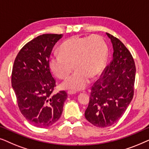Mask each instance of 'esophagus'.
<instances>
[{
	"label": "esophagus",
	"instance_id": "1",
	"mask_svg": "<svg viewBox=\"0 0 149 149\" xmlns=\"http://www.w3.org/2000/svg\"><path fill=\"white\" fill-rule=\"evenodd\" d=\"M76 93V92L74 91H72V90H69L68 91V95H73V94H75Z\"/></svg>",
	"mask_w": 149,
	"mask_h": 149
}]
</instances>
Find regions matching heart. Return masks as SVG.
I'll list each match as a JSON object with an SVG mask.
<instances>
[{
	"instance_id": "1",
	"label": "heart",
	"mask_w": 149,
	"mask_h": 149,
	"mask_svg": "<svg viewBox=\"0 0 149 149\" xmlns=\"http://www.w3.org/2000/svg\"><path fill=\"white\" fill-rule=\"evenodd\" d=\"M107 45L101 36H72L60 47V54L53 55L49 60L51 70L60 79L68 76L74 66L75 72L61 83L62 89L82 90L105 66Z\"/></svg>"
}]
</instances>
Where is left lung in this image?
<instances>
[{"mask_svg": "<svg viewBox=\"0 0 149 149\" xmlns=\"http://www.w3.org/2000/svg\"><path fill=\"white\" fill-rule=\"evenodd\" d=\"M113 45L111 62L102 78L91 88L85 117L98 127L115 124L123 115L134 96L136 66L123 42L107 33Z\"/></svg>", "mask_w": 149, "mask_h": 149, "instance_id": "left-lung-1", "label": "left lung"}]
</instances>
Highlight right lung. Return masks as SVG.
Here are the masks:
<instances>
[{
    "label": "right lung",
    "mask_w": 149,
    "mask_h": 149,
    "mask_svg": "<svg viewBox=\"0 0 149 149\" xmlns=\"http://www.w3.org/2000/svg\"><path fill=\"white\" fill-rule=\"evenodd\" d=\"M62 34H42L26 44L14 62L11 85L18 107L32 125L47 127L60 119L64 102L65 91L53 94L56 81L52 77L49 60L55 44Z\"/></svg>",
    "instance_id": "1"
}]
</instances>
